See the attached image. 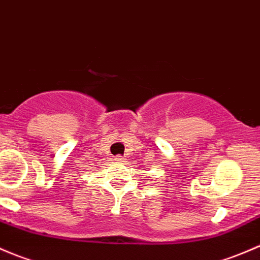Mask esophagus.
<instances>
[{
	"mask_svg": "<svg viewBox=\"0 0 260 260\" xmlns=\"http://www.w3.org/2000/svg\"><path fill=\"white\" fill-rule=\"evenodd\" d=\"M115 161H125V157L121 156V155H116L115 156Z\"/></svg>",
	"mask_w": 260,
	"mask_h": 260,
	"instance_id": "34e87169",
	"label": "esophagus"
}]
</instances>
